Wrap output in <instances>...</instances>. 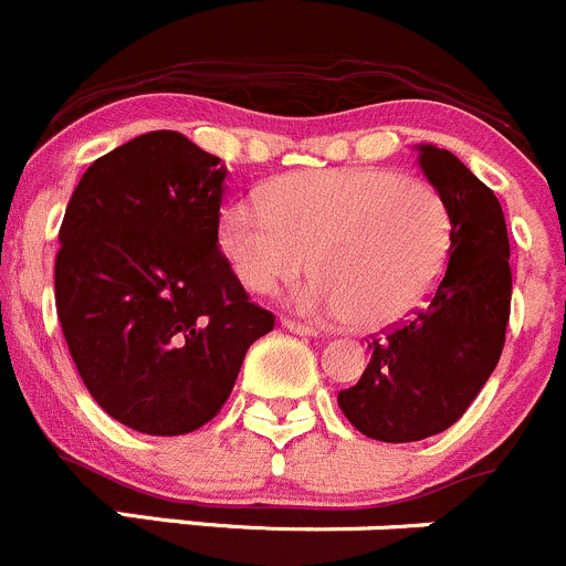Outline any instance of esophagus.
I'll return each mask as SVG.
<instances>
[{
  "instance_id": "esophagus-1",
  "label": "esophagus",
  "mask_w": 566,
  "mask_h": 566,
  "mask_svg": "<svg viewBox=\"0 0 566 566\" xmlns=\"http://www.w3.org/2000/svg\"><path fill=\"white\" fill-rule=\"evenodd\" d=\"M283 327L292 333H297V336H319V331L311 325H305V322H297V319H283Z\"/></svg>"
}]
</instances>
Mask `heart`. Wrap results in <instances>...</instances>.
<instances>
[{
  "mask_svg": "<svg viewBox=\"0 0 566 566\" xmlns=\"http://www.w3.org/2000/svg\"><path fill=\"white\" fill-rule=\"evenodd\" d=\"M219 250L241 286L269 294L314 269L300 308L380 331L422 308L444 277L453 217L433 186L391 169L297 171L230 202Z\"/></svg>",
  "mask_w": 566,
  "mask_h": 566,
  "instance_id": "obj_1",
  "label": "heart"
}]
</instances>
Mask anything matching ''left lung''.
<instances>
[{"label": "left lung", "instance_id": "left-lung-1", "mask_svg": "<svg viewBox=\"0 0 566 566\" xmlns=\"http://www.w3.org/2000/svg\"><path fill=\"white\" fill-rule=\"evenodd\" d=\"M417 164L453 217L448 269L419 314L369 344L358 384L338 391L344 417L389 444L459 422L497 367L511 308L509 230L494 191L436 144H417Z\"/></svg>", "mask_w": 566, "mask_h": 566}]
</instances>
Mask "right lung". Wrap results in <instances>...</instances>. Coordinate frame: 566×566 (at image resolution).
<instances>
[{
	"label": "right lung",
	"instance_id": "1",
	"mask_svg": "<svg viewBox=\"0 0 566 566\" xmlns=\"http://www.w3.org/2000/svg\"><path fill=\"white\" fill-rule=\"evenodd\" d=\"M224 177L222 158L155 130L96 158L69 199L57 319L85 389L138 433L211 422L274 325L219 252Z\"/></svg>",
	"mask_w": 566,
	"mask_h": 566
}]
</instances>
